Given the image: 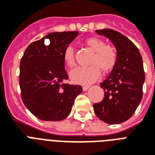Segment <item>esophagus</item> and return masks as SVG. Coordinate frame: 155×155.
<instances>
[{"label": "esophagus", "mask_w": 155, "mask_h": 155, "mask_svg": "<svg viewBox=\"0 0 155 155\" xmlns=\"http://www.w3.org/2000/svg\"><path fill=\"white\" fill-rule=\"evenodd\" d=\"M90 86H83V91L84 92H86V91H87V90L89 89Z\"/></svg>", "instance_id": "1"}]
</instances>
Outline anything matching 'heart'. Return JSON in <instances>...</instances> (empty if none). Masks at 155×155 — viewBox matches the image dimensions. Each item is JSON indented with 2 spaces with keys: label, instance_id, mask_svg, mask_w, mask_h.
I'll return each instance as SVG.
<instances>
[{
  "label": "heart",
  "instance_id": "obj_1",
  "mask_svg": "<svg viewBox=\"0 0 155 155\" xmlns=\"http://www.w3.org/2000/svg\"><path fill=\"white\" fill-rule=\"evenodd\" d=\"M86 44L94 51L90 59L88 67L78 68L70 73L71 81L75 84L87 85L92 84L101 75V70L109 72L116 66L117 52L114 47L106 45V42L99 38H89ZM63 60L69 68L75 66V51L72 46H68L63 53Z\"/></svg>",
  "mask_w": 155,
  "mask_h": 155
}]
</instances>
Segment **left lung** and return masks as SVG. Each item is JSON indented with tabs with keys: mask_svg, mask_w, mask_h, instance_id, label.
<instances>
[{
	"mask_svg": "<svg viewBox=\"0 0 155 155\" xmlns=\"http://www.w3.org/2000/svg\"><path fill=\"white\" fill-rule=\"evenodd\" d=\"M113 42L117 52V61L111 73L102 83L104 97L93 104L97 117L109 125L130 119L142 98L145 73L139 50L122 34L111 30H96Z\"/></svg>",
	"mask_w": 155,
	"mask_h": 155,
	"instance_id": "8db88e82",
	"label": "left lung"
}]
</instances>
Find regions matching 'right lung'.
I'll return each instance as SVG.
<instances>
[{
	"label": "right lung",
	"mask_w": 155,
	"mask_h": 155,
	"mask_svg": "<svg viewBox=\"0 0 155 155\" xmlns=\"http://www.w3.org/2000/svg\"><path fill=\"white\" fill-rule=\"evenodd\" d=\"M78 31L53 32L28 46L21 59L20 84L25 107L40 120L58 121L70 114L80 85L65 84L63 53ZM50 44H44L45 39Z\"/></svg>",
	"instance_id": "right-lung-1"
}]
</instances>
